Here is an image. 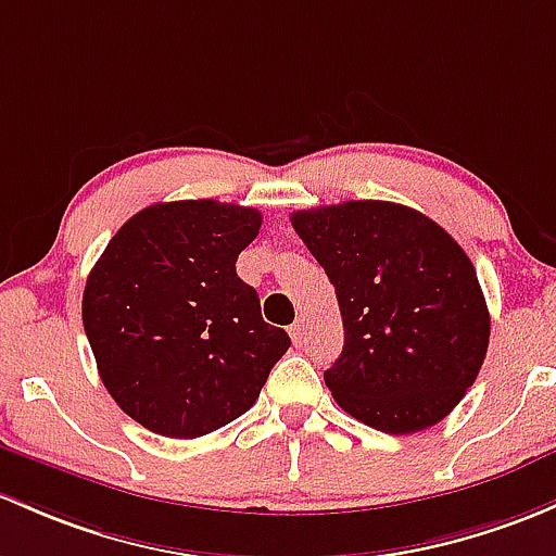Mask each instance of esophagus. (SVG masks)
Segmentation results:
<instances>
[{"label":"esophagus","mask_w":556,"mask_h":556,"mask_svg":"<svg viewBox=\"0 0 556 556\" xmlns=\"http://www.w3.org/2000/svg\"><path fill=\"white\" fill-rule=\"evenodd\" d=\"M290 338H293L295 346H303V338H306V332H303V323L290 325Z\"/></svg>","instance_id":"34e87169"}]
</instances>
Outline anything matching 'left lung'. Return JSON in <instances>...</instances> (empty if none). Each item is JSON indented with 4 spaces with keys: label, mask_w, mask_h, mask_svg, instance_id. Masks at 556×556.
Masks as SVG:
<instances>
[{
    "label": "left lung",
    "mask_w": 556,
    "mask_h": 556,
    "mask_svg": "<svg viewBox=\"0 0 556 556\" xmlns=\"http://www.w3.org/2000/svg\"><path fill=\"white\" fill-rule=\"evenodd\" d=\"M290 220L341 308L343 352L325 370L332 400L386 434L440 424L477 381L490 341L488 303L464 248L394 202L352 200Z\"/></svg>",
    "instance_id": "obj_1"
}]
</instances>
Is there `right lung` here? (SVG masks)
I'll return each instance as SVG.
<instances>
[{
	"mask_svg": "<svg viewBox=\"0 0 556 556\" xmlns=\"http://www.w3.org/2000/svg\"><path fill=\"white\" fill-rule=\"evenodd\" d=\"M258 210L215 200L160 202L111 237L87 277L81 323L101 381L140 426L194 440L258 400L290 349L237 277Z\"/></svg>",
	"mask_w": 556,
	"mask_h": 556,
	"instance_id": "obj_1",
	"label": "right lung"
}]
</instances>
